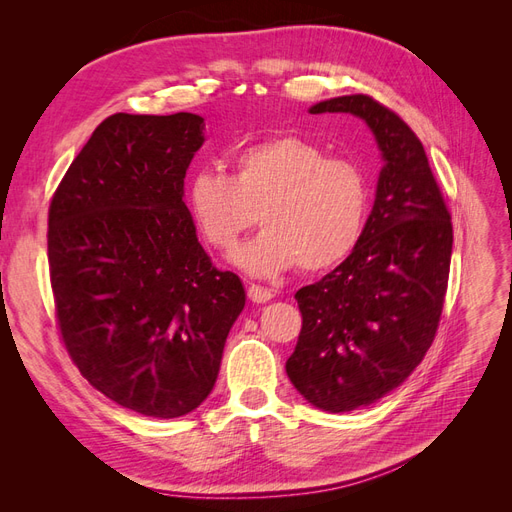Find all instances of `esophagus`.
Returning <instances> with one entry per match:
<instances>
[{
	"instance_id": "obj_1",
	"label": "esophagus",
	"mask_w": 512,
	"mask_h": 512,
	"mask_svg": "<svg viewBox=\"0 0 512 512\" xmlns=\"http://www.w3.org/2000/svg\"><path fill=\"white\" fill-rule=\"evenodd\" d=\"M247 297H250L252 303H267L273 299V292L265 286H258V284H252L250 288H247Z\"/></svg>"
}]
</instances>
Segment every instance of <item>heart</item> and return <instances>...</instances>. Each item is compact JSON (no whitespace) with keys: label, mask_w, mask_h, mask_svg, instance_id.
I'll return each instance as SVG.
<instances>
[{"label":"heart","mask_w":512,"mask_h":512,"mask_svg":"<svg viewBox=\"0 0 512 512\" xmlns=\"http://www.w3.org/2000/svg\"><path fill=\"white\" fill-rule=\"evenodd\" d=\"M190 220L207 245L230 254L258 222L265 230L237 254L252 275L299 267L322 273L361 243L371 190L359 162L329 158L322 145L297 134L262 138L228 156V175L200 168L185 192Z\"/></svg>","instance_id":"b5f03b06"}]
</instances>
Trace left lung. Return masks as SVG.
<instances>
[{
	"label": "left lung",
	"mask_w": 512,
	"mask_h": 512,
	"mask_svg": "<svg viewBox=\"0 0 512 512\" xmlns=\"http://www.w3.org/2000/svg\"><path fill=\"white\" fill-rule=\"evenodd\" d=\"M309 113L361 117L384 158L361 243L294 294L303 324L286 374L309 404L350 412L397 389L423 361L444 307L453 224L423 143L389 106L354 94Z\"/></svg>",
	"instance_id": "8db88e82"
}]
</instances>
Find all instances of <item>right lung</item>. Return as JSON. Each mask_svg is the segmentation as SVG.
Returning a JSON list of instances; mask_svg holds the SVG:
<instances>
[{"label":"right lung","mask_w":512,"mask_h":512,"mask_svg":"<svg viewBox=\"0 0 512 512\" xmlns=\"http://www.w3.org/2000/svg\"><path fill=\"white\" fill-rule=\"evenodd\" d=\"M203 130L192 113L106 117L49 207L61 342L94 389L145 416L203 404L245 305L241 280L213 265L183 203Z\"/></svg>","instance_id":"1"}]
</instances>
